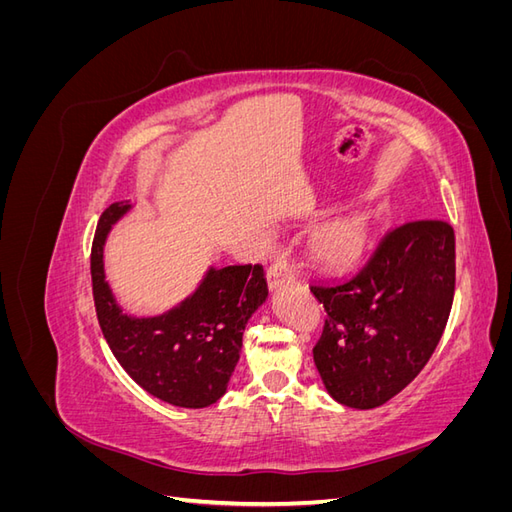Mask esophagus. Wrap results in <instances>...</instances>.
Returning <instances> with one entry per match:
<instances>
[{"label":"esophagus","instance_id":"34e87169","mask_svg":"<svg viewBox=\"0 0 512 512\" xmlns=\"http://www.w3.org/2000/svg\"><path fill=\"white\" fill-rule=\"evenodd\" d=\"M294 280V273L292 269L288 267V262L284 258H277L273 265L267 269V284L271 290L280 288L282 284L286 282H292Z\"/></svg>","mask_w":512,"mask_h":512}]
</instances>
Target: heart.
Listing matches in <instances>:
<instances>
[{
    "label": "heart",
    "mask_w": 512,
    "mask_h": 512,
    "mask_svg": "<svg viewBox=\"0 0 512 512\" xmlns=\"http://www.w3.org/2000/svg\"><path fill=\"white\" fill-rule=\"evenodd\" d=\"M371 222L363 213L339 215L322 224L312 237V256L322 267H346L363 254L369 241Z\"/></svg>",
    "instance_id": "obj_1"
}]
</instances>
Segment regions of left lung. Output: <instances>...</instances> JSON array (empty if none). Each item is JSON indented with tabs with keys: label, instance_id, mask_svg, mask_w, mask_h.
I'll list each match as a JSON object with an SVG mask.
<instances>
[{
	"label": "left lung",
	"instance_id": "1",
	"mask_svg": "<svg viewBox=\"0 0 512 512\" xmlns=\"http://www.w3.org/2000/svg\"><path fill=\"white\" fill-rule=\"evenodd\" d=\"M309 290L327 309L314 363L329 395L348 408H378L418 376L444 333L455 294L453 226L401 224L359 271Z\"/></svg>",
	"mask_w": 512,
	"mask_h": 512
}]
</instances>
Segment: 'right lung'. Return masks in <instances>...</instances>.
<instances>
[{
  "label": "right lung",
  "mask_w": 512,
  "mask_h": 512,
  "mask_svg": "<svg viewBox=\"0 0 512 512\" xmlns=\"http://www.w3.org/2000/svg\"><path fill=\"white\" fill-rule=\"evenodd\" d=\"M132 209L113 203L91 245V286L108 348L143 389L179 408H207L224 393L239 361L247 320L267 301L262 265L209 267L203 282L168 312L138 318L121 309L104 275L108 230Z\"/></svg>",
  "instance_id": "1"
}]
</instances>
